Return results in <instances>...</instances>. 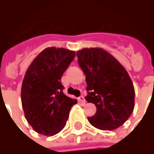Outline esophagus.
<instances>
[{
	"mask_svg": "<svg viewBox=\"0 0 154 154\" xmlns=\"http://www.w3.org/2000/svg\"><path fill=\"white\" fill-rule=\"evenodd\" d=\"M78 100H79V101H80L81 103L83 104V105L86 103V100H85V98H84L83 96H81V97L78 98Z\"/></svg>",
	"mask_w": 154,
	"mask_h": 154,
	"instance_id": "obj_1",
	"label": "esophagus"
}]
</instances>
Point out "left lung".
I'll use <instances>...</instances> for the list:
<instances>
[{"instance_id":"obj_1","label":"left lung","mask_w":154,"mask_h":154,"mask_svg":"<svg viewBox=\"0 0 154 154\" xmlns=\"http://www.w3.org/2000/svg\"><path fill=\"white\" fill-rule=\"evenodd\" d=\"M78 64L86 75L87 96L85 99L97 107L87 119L102 130L119 128L129 119L134 108V88L125 68L100 48L77 52Z\"/></svg>"}]
</instances>
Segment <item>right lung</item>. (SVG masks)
Here are the masks:
<instances>
[{"mask_svg": "<svg viewBox=\"0 0 154 154\" xmlns=\"http://www.w3.org/2000/svg\"><path fill=\"white\" fill-rule=\"evenodd\" d=\"M76 53L63 48H47L25 72L21 87L22 107L35 132L53 136L63 129L77 100L63 92L61 78Z\"/></svg>", "mask_w": 154, "mask_h": 154, "instance_id": "right-lung-1", "label": "right lung"}]
</instances>
